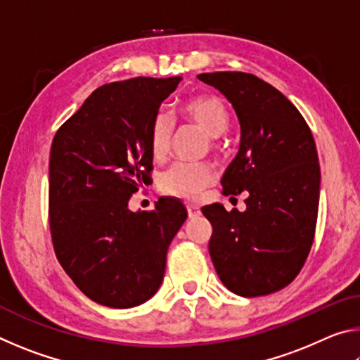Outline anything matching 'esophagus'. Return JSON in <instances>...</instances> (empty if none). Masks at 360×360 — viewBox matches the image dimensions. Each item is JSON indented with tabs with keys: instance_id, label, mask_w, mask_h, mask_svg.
Masks as SVG:
<instances>
[{
	"instance_id": "obj_1",
	"label": "esophagus",
	"mask_w": 360,
	"mask_h": 360,
	"mask_svg": "<svg viewBox=\"0 0 360 360\" xmlns=\"http://www.w3.org/2000/svg\"><path fill=\"white\" fill-rule=\"evenodd\" d=\"M187 214H188V219H195L202 214V211H200L197 205H187Z\"/></svg>"
}]
</instances>
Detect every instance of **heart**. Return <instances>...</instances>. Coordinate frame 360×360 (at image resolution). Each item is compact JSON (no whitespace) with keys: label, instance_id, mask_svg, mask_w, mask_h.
Masks as SVG:
<instances>
[{"label":"heart","instance_id":"b5f03b06","mask_svg":"<svg viewBox=\"0 0 360 360\" xmlns=\"http://www.w3.org/2000/svg\"><path fill=\"white\" fill-rule=\"evenodd\" d=\"M181 115L192 122L208 138L222 136L229 129L230 115L224 103L211 95L195 96L179 108ZM173 135V122L165 114H157L149 129V150L154 158L168 152ZM214 169L208 163H176L160 178L162 192L186 200H198L214 181Z\"/></svg>","mask_w":360,"mask_h":360}]
</instances>
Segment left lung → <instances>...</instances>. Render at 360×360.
<instances>
[{"instance_id":"obj_1","label":"left lung","mask_w":360,"mask_h":360,"mask_svg":"<svg viewBox=\"0 0 360 360\" xmlns=\"http://www.w3.org/2000/svg\"><path fill=\"white\" fill-rule=\"evenodd\" d=\"M233 106L240 150L222 176V193L248 192L246 210H202L212 225L210 255L225 288L241 297L283 289L302 270L318 221L321 168L298 109L273 85L238 71L198 75Z\"/></svg>"}]
</instances>
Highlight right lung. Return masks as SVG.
<instances>
[{
	"mask_svg": "<svg viewBox=\"0 0 360 360\" xmlns=\"http://www.w3.org/2000/svg\"><path fill=\"white\" fill-rule=\"evenodd\" d=\"M179 76L101 85L56 133L49 224L56 255L81 292L111 308L138 307L163 281L167 252L187 219L179 200L131 211L152 169L149 129Z\"/></svg>",
	"mask_w": 360,
	"mask_h": 360,
	"instance_id": "right-lung-1",
	"label": "right lung"
}]
</instances>
